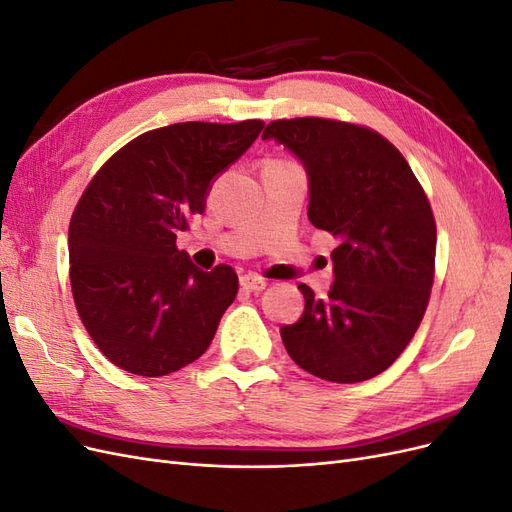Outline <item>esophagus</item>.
Instances as JSON below:
<instances>
[{"label":"esophagus","mask_w":512,"mask_h":512,"mask_svg":"<svg viewBox=\"0 0 512 512\" xmlns=\"http://www.w3.org/2000/svg\"><path fill=\"white\" fill-rule=\"evenodd\" d=\"M239 282H241V288H243L245 292H260V290H265V286H267V282L262 280V277L252 275V273L241 275Z\"/></svg>","instance_id":"esophagus-1"}]
</instances>
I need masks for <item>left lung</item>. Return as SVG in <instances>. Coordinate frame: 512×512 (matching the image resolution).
Segmentation results:
<instances>
[{"instance_id": "8db88e82", "label": "left lung", "mask_w": 512, "mask_h": 512, "mask_svg": "<svg viewBox=\"0 0 512 512\" xmlns=\"http://www.w3.org/2000/svg\"><path fill=\"white\" fill-rule=\"evenodd\" d=\"M307 173V218L331 232V290L299 284L303 316L282 327L290 359L329 382L354 384L391 367L427 309L436 265V222L406 158L378 132L297 117L262 132Z\"/></svg>"}]
</instances>
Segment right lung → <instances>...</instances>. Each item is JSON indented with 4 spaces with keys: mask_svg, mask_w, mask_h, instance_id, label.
Masks as SVG:
<instances>
[{
    "mask_svg": "<svg viewBox=\"0 0 512 512\" xmlns=\"http://www.w3.org/2000/svg\"><path fill=\"white\" fill-rule=\"evenodd\" d=\"M265 123L185 121L145 132L108 160L76 205L70 282L100 352L136 376H166L203 354L235 301L228 265L198 269L177 232L205 211L213 181Z\"/></svg>",
    "mask_w": 512,
    "mask_h": 512,
    "instance_id": "add662e5",
    "label": "right lung"
}]
</instances>
